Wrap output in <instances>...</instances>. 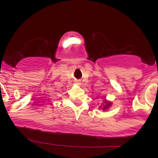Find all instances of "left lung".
<instances>
[{"instance_id": "1", "label": "left lung", "mask_w": 158, "mask_h": 158, "mask_svg": "<svg viewBox=\"0 0 158 158\" xmlns=\"http://www.w3.org/2000/svg\"><path fill=\"white\" fill-rule=\"evenodd\" d=\"M110 106H111V102H108V101L105 100V104H104V106H103L102 107H100V108H102L103 110H107V109H108V108H109V107H110Z\"/></svg>"}]
</instances>
